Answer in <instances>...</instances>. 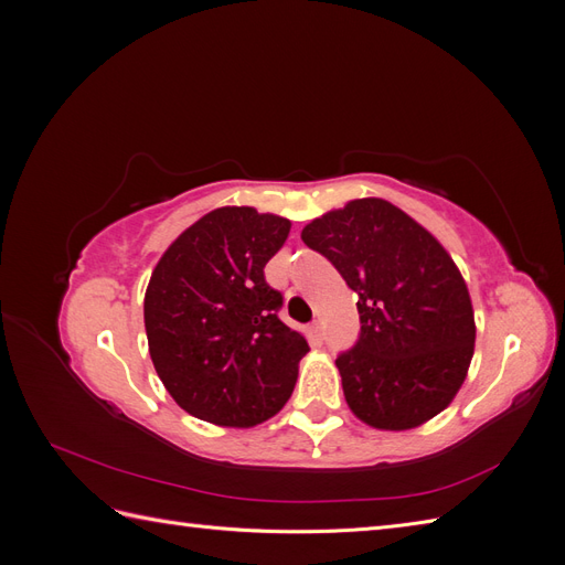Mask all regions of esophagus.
Instances as JSON below:
<instances>
[{
    "instance_id": "34e87169",
    "label": "esophagus",
    "mask_w": 565,
    "mask_h": 565,
    "mask_svg": "<svg viewBox=\"0 0 565 565\" xmlns=\"http://www.w3.org/2000/svg\"><path fill=\"white\" fill-rule=\"evenodd\" d=\"M309 334H311V339L316 341V344H320V341H322V324H320V320H313L309 324Z\"/></svg>"
}]
</instances>
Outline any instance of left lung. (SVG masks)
<instances>
[{"instance_id":"left-lung-1","label":"left lung","mask_w":565,"mask_h":565,"mask_svg":"<svg viewBox=\"0 0 565 565\" xmlns=\"http://www.w3.org/2000/svg\"><path fill=\"white\" fill-rule=\"evenodd\" d=\"M301 241L358 295L361 337L337 367L353 415L405 431L446 409L473 355L471 297L436 237L382 198L313 218Z\"/></svg>"}]
</instances>
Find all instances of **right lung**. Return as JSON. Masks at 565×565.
<instances>
[{"mask_svg": "<svg viewBox=\"0 0 565 565\" xmlns=\"http://www.w3.org/2000/svg\"><path fill=\"white\" fill-rule=\"evenodd\" d=\"M289 226L254 207H218L185 228L152 270L148 349L188 415L247 429L292 396L309 344L278 318L282 295L264 278Z\"/></svg>", "mask_w": 565, "mask_h": 565, "instance_id": "right-lung-1", "label": "right lung"}]
</instances>
